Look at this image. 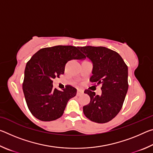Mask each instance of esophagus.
Listing matches in <instances>:
<instances>
[{
  "label": "esophagus",
  "instance_id": "esophagus-1",
  "mask_svg": "<svg viewBox=\"0 0 153 153\" xmlns=\"http://www.w3.org/2000/svg\"><path fill=\"white\" fill-rule=\"evenodd\" d=\"M84 94V91H83V90H77V96H80V95H82V94Z\"/></svg>",
  "mask_w": 153,
  "mask_h": 153
}]
</instances>
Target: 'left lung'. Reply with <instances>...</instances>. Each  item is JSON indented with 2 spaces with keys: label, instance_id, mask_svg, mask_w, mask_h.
I'll list each match as a JSON object with an SVG mask.
<instances>
[{
  "label": "left lung",
  "instance_id": "1",
  "mask_svg": "<svg viewBox=\"0 0 153 153\" xmlns=\"http://www.w3.org/2000/svg\"><path fill=\"white\" fill-rule=\"evenodd\" d=\"M84 59L93 65L90 81L101 84L102 94L86 90L90 102L83 107L85 116L98 123L108 122L115 117L122 107L128 90V69L117 53L103 46L79 47Z\"/></svg>",
  "mask_w": 153,
  "mask_h": 153
}]
</instances>
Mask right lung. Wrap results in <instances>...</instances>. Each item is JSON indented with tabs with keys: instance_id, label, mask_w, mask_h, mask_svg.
Returning <instances> with one entry per match:
<instances>
[{
	"instance_id": "obj_1",
	"label": "right lung",
	"mask_w": 153,
	"mask_h": 153,
	"mask_svg": "<svg viewBox=\"0 0 153 153\" xmlns=\"http://www.w3.org/2000/svg\"><path fill=\"white\" fill-rule=\"evenodd\" d=\"M78 48L61 45L42 48L27 63L23 91L28 108L38 120L50 121L61 117L68 100L76 95L77 90L69 85L63 90L54 88L53 79L64 74L69 61L84 59Z\"/></svg>"
}]
</instances>
